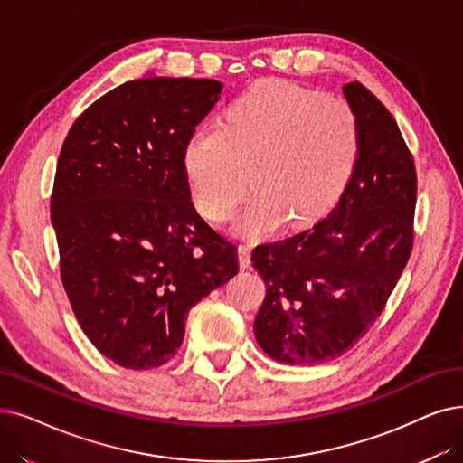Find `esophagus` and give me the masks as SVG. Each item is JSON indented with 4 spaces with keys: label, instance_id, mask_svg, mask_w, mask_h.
Segmentation results:
<instances>
[{
    "label": "esophagus",
    "instance_id": "1",
    "mask_svg": "<svg viewBox=\"0 0 463 463\" xmlns=\"http://www.w3.org/2000/svg\"><path fill=\"white\" fill-rule=\"evenodd\" d=\"M238 260H240V267H242V269H248L251 265V248L248 244L238 246Z\"/></svg>",
    "mask_w": 463,
    "mask_h": 463
}]
</instances>
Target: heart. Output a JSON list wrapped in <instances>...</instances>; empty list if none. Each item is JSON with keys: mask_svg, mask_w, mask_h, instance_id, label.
<instances>
[{"mask_svg": "<svg viewBox=\"0 0 463 463\" xmlns=\"http://www.w3.org/2000/svg\"><path fill=\"white\" fill-rule=\"evenodd\" d=\"M357 149V120L343 98L260 83L234 99L221 127L189 137L184 170L194 204L213 221L232 213L250 170L255 193L236 232L259 236L286 217L305 223L324 213L345 189Z\"/></svg>", "mask_w": 463, "mask_h": 463, "instance_id": "1", "label": "heart"}]
</instances>
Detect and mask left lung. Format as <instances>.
Returning a JSON list of instances; mask_svg holds the SVG:
<instances>
[{
  "mask_svg": "<svg viewBox=\"0 0 463 463\" xmlns=\"http://www.w3.org/2000/svg\"><path fill=\"white\" fill-rule=\"evenodd\" d=\"M343 94L359 132L345 193L310 229L251 253L267 284L255 338L288 365L324 364L355 346L384 310L412 250V155L371 90L354 81Z\"/></svg>",
  "mask_w": 463,
  "mask_h": 463,
  "instance_id": "left-lung-1",
  "label": "left lung"
}]
</instances>
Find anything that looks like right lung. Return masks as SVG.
I'll use <instances>...</instances> for the list:
<instances>
[{"label":"right lung","mask_w":463,"mask_h":463,"mask_svg":"<svg viewBox=\"0 0 463 463\" xmlns=\"http://www.w3.org/2000/svg\"><path fill=\"white\" fill-rule=\"evenodd\" d=\"M213 79L146 77L102 96L70 128L51 223L70 305L113 364L160 367L189 310L238 272L236 246L198 215L184 170Z\"/></svg>","instance_id":"obj_1"}]
</instances>
